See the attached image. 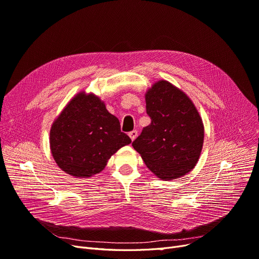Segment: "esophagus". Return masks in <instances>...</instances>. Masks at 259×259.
Listing matches in <instances>:
<instances>
[{
	"mask_svg": "<svg viewBox=\"0 0 259 259\" xmlns=\"http://www.w3.org/2000/svg\"><path fill=\"white\" fill-rule=\"evenodd\" d=\"M128 135H129V137H130L131 141H134L135 139L138 138V131H137V130H133V131L129 132V133H128Z\"/></svg>",
	"mask_w": 259,
	"mask_h": 259,
	"instance_id": "1",
	"label": "esophagus"
}]
</instances>
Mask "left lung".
Masks as SVG:
<instances>
[{"mask_svg": "<svg viewBox=\"0 0 259 259\" xmlns=\"http://www.w3.org/2000/svg\"><path fill=\"white\" fill-rule=\"evenodd\" d=\"M145 97L151 124L132 146L158 179H179L198 161L203 144L201 117L188 95L167 80L153 84Z\"/></svg>", "mask_w": 259, "mask_h": 259, "instance_id": "obj_1", "label": "left lung"}]
</instances>
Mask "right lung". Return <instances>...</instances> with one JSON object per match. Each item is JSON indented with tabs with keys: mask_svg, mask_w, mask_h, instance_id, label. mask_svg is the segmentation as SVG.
Segmentation results:
<instances>
[{
	"mask_svg": "<svg viewBox=\"0 0 259 259\" xmlns=\"http://www.w3.org/2000/svg\"><path fill=\"white\" fill-rule=\"evenodd\" d=\"M130 138L120 131L119 120L92 93H77L50 129V150L57 165L74 178L100 173Z\"/></svg>",
	"mask_w": 259,
	"mask_h": 259,
	"instance_id": "obj_1",
	"label": "right lung"
}]
</instances>
